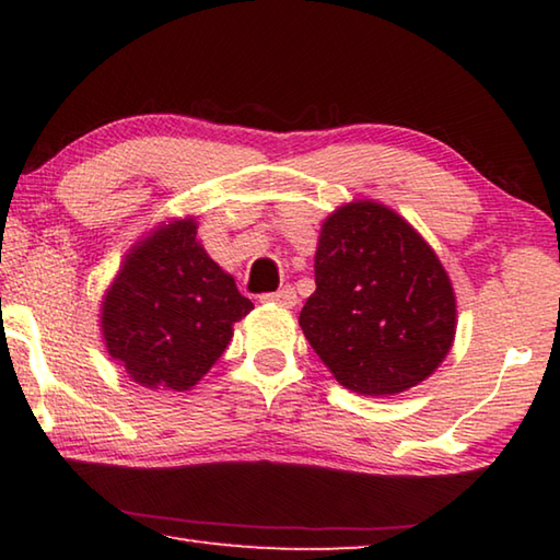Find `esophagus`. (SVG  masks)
Wrapping results in <instances>:
<instances>
[{
    "label": "esophagus",
    "instance_id": "obj_1",
    "mask_svg": "<svg viewBox=\"0 0 560 560\" xmlns=\"http://www.w3.org/2000/svg\"><path fill=\"white\" fill-rule=\"evenodd\" d=\"M264 303H277V306H283V308H291L296 306V291H293L291 287H283L279 291H271V293H264L261 296Z\"/></svg>",
    "mask_w": 560,
    "mask_h": 560
}]
</instances>
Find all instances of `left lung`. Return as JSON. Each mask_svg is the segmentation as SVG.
Segmentation results:
<instances>
[{
  "instance_id": "1",
  "label": "left lung",
  "mask_w": 560,
  "mask_h": 560,
  "mask_svg": "<svg viewBox=\"0 0 560 560\" xmlns=\"http://www.w3.org/2000/svg\"><path fill=\"white\" fill-rule=\"evenodd\" d=\"M316 291L303 336L358 395H397L438 371L457 328V301L430 244L373 200L348 202L320 226Z\"/></svg>"
}]
</instances>
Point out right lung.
<instances>
[{"label": "right lung", "instance_id": "obj_1", "mask_svg": "<svg viewBox=\"0 0 560 560\" xmlns=\"http://www.w3.org/2000/svg\"><path fill=\"white\" fill-rule=\"evenodd\" d=\"M254 303L197 242V222L158 226L128 252L101 303L108 355L130 381L189 390L220 360Z\"/></svg>", "mask_w": 560, "mask_h": 560}]
</instances>
